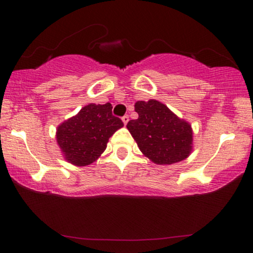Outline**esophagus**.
<instances>
[{
    "label": "esophagus",
    "mask_w": 253,
    "mask_h": 253,
    "mask_svg": "<svg viewBox=\"0 0 253 253\" xmlns=\"http://www.w3.org/2000/svg\"><path fill=\"white\" fill-rule=\"evenodd\" d=\"M122 121H123L124 126H126V123L129 122V116H127V115H124V116L122 117Z\"/></svg>",
    "instance_id": "34e87169"
}]
</instances>
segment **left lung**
Returning a JSON list of instances; mask_svg holds the SVG:
<instances>
[{
  "mask_svg": "<svg viewBox=\"0 0 253 253\" xmlns=\"http://www.w3.org/2000/svg\"><path fill=\"white\" fill-rule=\"evenodd\" d=\"M134 110L138 119L129 121L126 127L145 157L158 165L176 164L189 157L192 130L188 122L157 100L138 101Z\"/></svg>",
  "mask_w": 253,
  "mask_h": 253,
  "instance_id": "left-lung-1",
  "label": "left lung"
}]
</instances>
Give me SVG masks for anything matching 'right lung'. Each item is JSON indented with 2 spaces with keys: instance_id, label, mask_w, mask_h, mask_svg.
Wrapping results in <instances>:
<instances>
[{
  "instance_id": "obj_1",
  "label": "right lung",
  "mask_w": 253,
  "mask_h": 253,
  "mask_svg": "<svg viewBox=\"0 0 253 253\" xmlns=\"http://www.w3.org/2000/svg\"><path fill=\"white\" fill-rule=\"evenodd\" d=\"M112 105L89 103L57 127L56 138L65 159L76 166L94 162L106 150L110 136L123 126Z\"/></svg>"
}]
</instances>
